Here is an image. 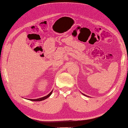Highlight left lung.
Wrapping results in <instances>:
<instances>
[{
  "mask_svg": "<svg viewBox=\"0 0 128 128\" xmlns=\"http://www.w3.org/2000/svg\"><path fill=\"white\" fill-rule=\"evenodd\" d=\"M84 95H85V94H84Z\"/></svg>",
  "mask_w": 128,
  "mask_h": 128,
  "instance_id": "1",
  "label": "left lung"
}]
</instances>
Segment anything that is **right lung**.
<instances>
[{
  "label": "right lung",
  "instance_id": "1",
  "mask_svg": "<svg viewBox=\"0 0 128 128\" xmlns=\"http://www.w3.org/2000/svg\"><path fill=\"white\" fill-rule=\"evenodd\" d=\"M52 92H53V91H52L51 92H50L48 95L46 96H43V97H42V98H38V99H29V100H31V101H33V102H40V101H42V100H45L46 99H47L48 98L49 96L51 95Z\"/></svg>",
  "mask_w": 128,
  "mask_h": 128
}]
</instances>
